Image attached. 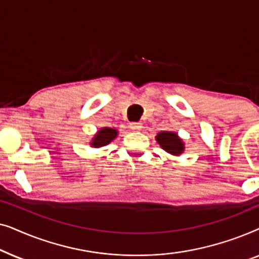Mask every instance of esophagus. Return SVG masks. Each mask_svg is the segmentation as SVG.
I'll return each mask as SVG.
<instances>
[{
  "instance_id": "1",
  "label": "esophagus",
  "mask_w": 259,
  "mask_h": 259,
  "mask_svg": "<svg viewBox=\"0 0 259 259\" xmlns=\"http://www.w3.org/2000/svg\"><path fill=\"white\" fill-rule=\"evenodd\" d=\"M130 128L132 131H140L141 128H143V125H141L140 122H131Z\"/></svg>"
}]
</instances>
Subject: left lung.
Segmentation results:
<instances>
[{"label": "left lung", "mask_w": 259, "mask_h": 259, "mask_svg": "<svg viewBox=\"0 0 259 259\" xmlns=\"http://www.w3.org/2000/svg\"><path fill=\"white\" fill-rule=\"evenodd\" d=\"M157 141L166 152L173 155H178L184 151L182 139L173 132H160L157 136Z\"/></svg>", "instance_id": "8db88e82"}]
</instances>
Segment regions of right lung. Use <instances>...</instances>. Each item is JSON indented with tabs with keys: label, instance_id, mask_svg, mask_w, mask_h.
<instances>
[{
	"label": "right lung",
	"instance_id": "1",
	"mask_svg": "<svg viewBox=\"0 0 259 259\" xmlns=\"http://www.w3.org/2000/svg\"><path fill=\"white\" fill-rule=\"evenodd\" d=\"M116 134H118V132H116L115 130L105 127V128L100 130L97 134H95L94 140H93V143H92V145H93L94 147L105 146V145L109 144L113 139H114V138L116 137Z\"/></svg>",
	"mask_w": 259,
	"mask_h": 259
}]
</instances>
